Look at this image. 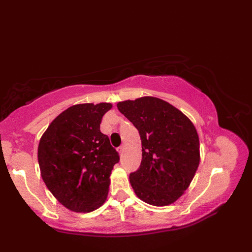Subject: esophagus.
<instances>
[{"instance_id": "34e87169", "label": "esophagus", "mask_w": 252, "mask_h": 252, "mask_svg": "<svg viewBox=\"0 0 252 252\" xmlns=\"http://www.w3.org/2000/svg\"><path fill=\"white\" fill-rule=\"evenodd\" d=\"M124 148H125L124 145H121V146H119V147L117 148V151H118V153H119V154H122V153H123V151H124Z\"/></svg>"}]
</instances>
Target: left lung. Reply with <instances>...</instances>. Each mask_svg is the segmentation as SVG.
Masks as SVG:
<instances>
[{"label": "left lung", "mask_w": 252, "mask_h": 252, "mask_svg": "<svg viewBox=\"0 0 252 252\" xmlns=\"http://www.w3.org/2000/svg\"><path fill=\"white\" fill-rule=\"evenodd\" d=\"M142 142V161L129 182L141 200L174 203L187 190L200 161L199 138L190 119L166 101L142 97L117 103Z\"/></svg>", "instance_id": "8db88e82"}]
</instances>
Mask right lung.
<instances>
[{
  "label": "right lung",
  "mask_w": 252,
  "mask_h": 252,
  "mask_svg": "<svg viewBox=\"0 0 252 252\" xmlns=\"http://www.w3.org/2000/svg\"><path fill=\"white\" fill-rule=\"evenodd\" d=\"M111 107L110 103L73 105L51 123L39 140L37 160L46 186L75 213H91L107 198L119 156L100 131V124Z\"/></svg>",
  "instance_id": "right-lung-1"
}]
</instances>
